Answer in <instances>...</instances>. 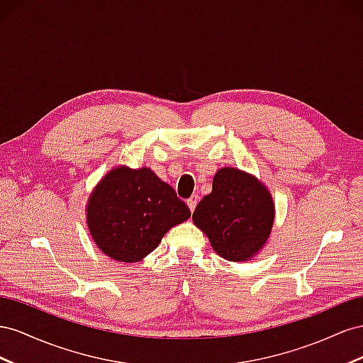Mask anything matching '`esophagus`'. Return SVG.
I'll return each instance as SVG.
<instances>
[{
	"label": "esophagus",
	"instance_id": "34e87169",
	"mask_svg": "<svg viewBox=\"0 0 363 363\" xmlns=\"http://www.w3.org/2000/svg\"><path fill=\"white\" fill-rule=\"evenodd\" d=\"M198 201H199V196H198V194H193L191 198H189V199H187V205H189L190 211H194L196 205H198Z\"/></svg>",
	"mask_w": 363,
	"mask_h": 363
}]
</instances>
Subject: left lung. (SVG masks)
Listing matches in <instances>:
<instances>
[{"mask_svg": "<svg viewBox=\"0 0 363 363\" xmlns=\"http://www.w3.org/2000/svg\"><path fill=\"white\" fill-rule=\"evenodd\" d=\"M274 202L254 176L225 167L216 173L213 191L193 213L194 225L228 262H245L266 243L274 225Z\"/></svg>", "mask_w": 363, "mask_h": 363, "instance_id": "1", "label": "left lung"}]
</instances>
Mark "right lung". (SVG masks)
Listing matches in <instances>:
<instances>
[{
  "label": "right lung",
  "instance_id": "right-lung-1",
  "mask_svg": "<svg viewBox=\"0 0 363 363\" xmlns=\"http://www.w3.org/2000/svg\"><path fill=\"white\" fill-rule=\"evenodd\" d=\"M189 206L150 169L117 167L91 194L88 228L100 250L117 262H140L172 226L187 220Z\"/></svg>",
  "mask_w": 363,
  "mask_h": 363
}]
</instances>
